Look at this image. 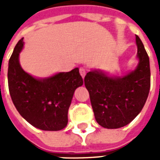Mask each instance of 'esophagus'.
Returning <instances> with one entry per match:
<instances>
[{
	"instance_id": "1",
	"label": "esophagus",
	"mask_w": 160,
	"mask_h": 160,
	"mask_svg": "<svg viewBox=\"0 0 160 160\" xmlns=\"http://www.w3.org/2000/svg\"><path fill=\"white\" fill-rule=\"evenodd\" d=\"M80 75L82 76V78H84V77H85V75H86V73H87V69H86L85 68H80Z\"/></svg>"
}]
</instances>
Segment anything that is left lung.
Instances as JSON below:
<instances>
[{
  "label": "left lung",
  "instance_id": "8db88e82",
  "mask_svg": "<svg viewBox=\"0 0 160 160\" xmlns=\"http://www.w3.org/2000/svg\"><path fill=\"white\" fill-rule=\"evenodd\" d=\"M135 41L139 64L134 71L122 77H110L93 70L85 77L94 117L102 127L126 126L137 117L147 101L151 84L149 57L137 35Z\"/></svg>",
  "mask_w": 160,
  "mask_h": 160
}]
</instances>
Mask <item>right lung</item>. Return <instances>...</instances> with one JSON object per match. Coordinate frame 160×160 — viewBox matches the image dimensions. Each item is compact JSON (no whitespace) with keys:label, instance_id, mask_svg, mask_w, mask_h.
Returning <instances> with one entry per match:
<instances>
[{"label":"right lung","instance_id":"obj_1","mask_svg":"<svg viewBox=\"0 0 160 160\" xmlns=\"http://www.w3.org/2000/svg\"><path fill=\"white\" fill-rule=\"evenodd\" d=\"M23 46L21 38L8 62V89L12 103L19 114L34 127L42 130H61L68 124V111L74 91L83 85L79 68L36 79L20 67L19 56Z\"/></svg>","mask_w":160,"mask_h":160}]
</instances>
